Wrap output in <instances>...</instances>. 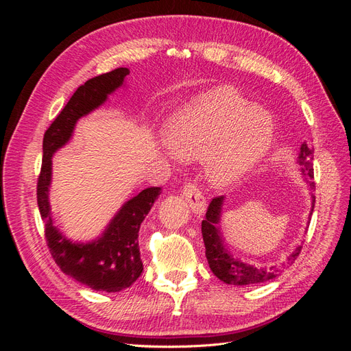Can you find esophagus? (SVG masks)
<instances>
[{
  "label": "esophagus",
  "mask_w": 351,
  "mask_h": 351,
  "mask_svg": "<svg viewBox=\"0 0 351 351\" xmlns=\"http://www.w3.org/2000/svg\"><path fill=\"white\" fill-rule=\"evenodd\" d=\"M183 197L187 200V204L192 208V210L195 212L196 215H202L206 209V199L204 196V193L200 192V189L197 187V184L187 182L183 186Z\"/></svg>",
  "instance_id": "obj_1"
}]
</instances>
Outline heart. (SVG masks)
Segmentation results:
<instances>
[{
    "instance_id": "1",
    "label": "heart",
    "mask_w": 351,
    "mask_h": 351,
    "mask_svg": "<svg viewBox=\"0 0 351 351\" xmlns=\"http://www.w3.org/2000/svg\"><path fill=\"white\" fill-rule=\"evenodd\" d=\"M164 136L178 156L205 155L210 182L226 186L249 173L268 152L274 121L237 89L218 86L169 117Z\"/></svg>"
}]
</instances>
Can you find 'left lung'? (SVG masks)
Masks as SVG:
<instances>
[{
    "label": "left lung",
    "mask_w": 351,
    "mask_h": 351,
    "mask_svg": "<svg viewBox=\"0 0 351 351\" xmlns=\"http://www.w3.org/2000/svg\"><path fill=\"white\" fill-rule=\"evenodd\" d=\"M297 164L302 167L303 176L309 180V186L315 190L313 182V149L307 146L306 143L302 145L299 158H297ZM224 196H217L209 202V206L206 210L205 219L202 221V236H204V243L206 249V259L209 263L210 271L214 275L224 281L226 284L232 285H250V284H261L267 282L277 275L287 267L294 263V261L299 256L302 247L299 246L289 261L282 263V268L271 267V268H256L250 263H244L236 259L224 246V240L221 237L219 232V219H221V208ZM315 208V195H312V212ZM311 212V214H312Z\"/></svg>",
    "instance_id": "left-lung-1"
}]
</instances>
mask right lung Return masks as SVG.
<instances>
[{
    "label": "right lung",
    "instance_id": "1",
    "mask_svg": "<svg viewBox=\"0 0 351 351\" xmlns=\"http://www.w3.org/2000/svg\"><path fill=\"white\" fill-rule=\"evenodd\" d=\"M129 69L120 67L89 79L77 88L64 108L44 134V159L38 177L36 197L40 218L45 224V239L52 259L60 269L76 281L97 291L115 293L130 287L143 271L139 249V228L161 193V187H147L125 202L102 237L86 244L67 240L52 226L48 189L51 183V158L66 145L80 117L105 102L108 95L121 86Z\"/></svg>",
    "mask_w": 351,
    "mask_h": 351
}]
</instances>
